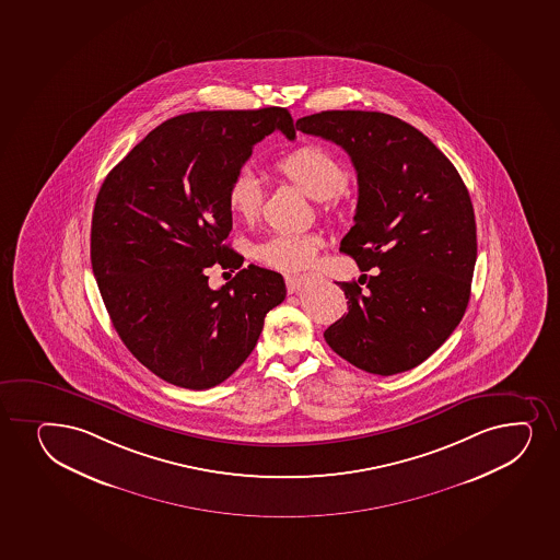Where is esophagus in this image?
Wrapping results in <instances>:
<instances>
[{
	"instance_id": "esophagus-1",
	"label": "esophagus",
	"mask_w": 560,
	"mask_h": 560,
	"mask_svg": "<svg viewBox=\"0 0 560 560\" xmlns=\"http://www.w3.org/2000/svg\"><path fill=\"white\" fill-rule=\"evenodd\" d=\"M284 283H287V290H289V294H294L300 290V284H302V279L298 276H287L284 277Z\"/></svg>"
}]
</instances>
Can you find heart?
Listing matches in <instances>:
<instances>
[{
	"instance_id": "b5f03b06",
	"label": "heart",
	"mask_w": 560,
	"mask_h": 560,
	"mask_svg": "<svg viewBox=\"0 0 560 560\" xmlns=\"http://www.w3.org/2000/svg\"><path fill=\"white\" fill-rule=\"evenodd\" d=\"M273 170L316 201L334 202L350 183L339 158L316 145L295 147L273 162ZM262 205V186L249 170H240L226 188V207L234 218L252 221ZM322 240L316 234L277 233L255 247V258L273 270L302 271L313 265Z\"/></svg>"
}]
</instances>
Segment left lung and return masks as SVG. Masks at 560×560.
<instances>
[{"mask_svg":"<svg viewBox=\"0 0 560 560\" xmlns=\"http://www.w3.org/2000/svg\"><path fill=\"white\" fill-rule=\"evenodd\" d=\"M295 130L352 158L355 225L340 249L359 270L376 268L339 283L348 313L324 339L371 374L421 365L451 337L471 295L477 223L462 176L424 133L393 115L335 109L295 120Z\"/></svg>","mask_w":560,"mask_h":560,"instance_id":"1","label":"left lung"}]
</instances>
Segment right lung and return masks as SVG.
Wrapping results in <instances>:
<instances>
[{
  "label": "right lung",
  "instance_id": "right-lung-1",
  "mask_svg": "<svg viewBox=\"0 0 560 560\" xmlns=\"http://www.w3.org/2000/svg\"><path fill=\"white\" fill-rule=\"evenodd\" d=\"M281 130L284 107L194 112L165 120L109 171L96 197L91 265L120 340L141 365L184 389H210L249 358L283 276L247 266L221 289L208 268L242 266L223 244L226 188L253 145Z\"/></svg>",
  "mask_w": 560,
  "mask_h": 560
}]
</instances>
